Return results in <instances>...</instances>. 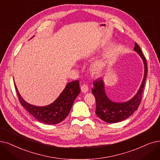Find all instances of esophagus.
Instances as JSON below:
<instances>
[{
  "label": "esophagus",
  "mask_w": 160,
  "mask_h": 160,
  "mask_svg": "<svg viewBox=\"0 0 160 160\" xmlns=\"http://www.w3.org/2000/svg\"><path fill=\"white\" fill-rule=\"evenodd\" d=\"M81 88L82 92L84 93H86V92L88 91V86L86 85V84H82V85L81 86V88Z\"/></svg>",
  "instance_id": "34e87169"
}]
</instances>
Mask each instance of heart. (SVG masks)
Listing matches in <instances>:
<instances>
[{
  "instance_id": "b5f03b06",
  "label": "heart",
  "mask_w": 160,
  "mask_h": 160,
  "mask_svg": "<svg viewBox=\"0 0 160 160\" xmlns=\"http://www.w3.org/2000/svg\"><path fill=\"white\" fill-rule=\"evenodd\" d=\"M105 61L103 59H100L95 61L92 65V70L95 73L98 74L100 73L105 67Z\"/></svg>"
}]
</instances>
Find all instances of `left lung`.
Returning a JSON list of instances; mask_svg holds the SVG:
<instances>
[{
    "label": "left lung",
    "mask_w": 160,
    "mask_h": 160,
    "mask_svg": "<svg viewBox=\"0 0 160 160\" xmlns=\"http://www.w3.org/2000/svg\"><path fill=\"white\" fill-rule=\"evenodd\" d=\"M134 50L138 53L143 61L144 74L141 87L133 98L124 102H113L108 99L105 93L102 78H99L93 82L94 87L92 92L96 100L95 113L99 118L107 123H116L126 120L137 110L142 101V95L147 75V63L139 46L136 42Z\"/></svg>",
    "instance_id": "1"
}]
</instances>
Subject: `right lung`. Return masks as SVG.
Instances as JSON below:
<instances>
[{
    "label": "right lung",
    "mask_w": 160,
    "mask_h": 160,
    "mask_svg": "<svg viewBox=\"0 0 160 160\" xmlns=\"http://www.w3.org/2000/svg\"><path fill=\"white\" fill-rule=\"evenodd\" d=\"M15 88L21 105L38 122L50 125L59 123L66 118L76 97L80 92L79 82L74 80L68 83L63 91L53 103L44 107H37L25 101L16 85Z\"/></svg>",
    "instance_id": "right-lung-1"
}]
</instances>
